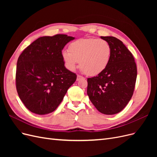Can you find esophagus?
I'll use <instances>...</instances> for the list:
<instances>
[{
  "instance_id": "obj_1",
  "label": "esophagus",
  "mask_w": 157,
  "mask_h": 157,
  "mask_svg": "<svg viewBox=\"0 0 157 157\" xmlns=\"http://www.w3.org/2000/svg\"><path fill=\"white\" fill-rule=\"evenodd\" d=\"M82 78H84V77H82V76H80V75H77V80H80V79H82Z\"/></svg>"
}]
</instances>
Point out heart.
I'll list each match as a JSON object with an SVG mask.
<instances>
[{"instance_id":"heart-1","label":"heart","mask_w":157,"mask_h":157,"mask_svg":"<svg viewBox=\"0 0 157 157\" xmlns=\"http://www.w3.org/2000/svg\"><path fill=\"white\" fill-rule=\"evenodd\" d=\"M111 52V46L107 40L86 38L71 42L69 51L62 52V58L68 69L74 71L80 62V69L85 74L96 76L107 68Z\"/></svg>"}]
</instances>
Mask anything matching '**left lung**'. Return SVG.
Masks as SVG:
<instances>
[{
    "label": "left lung",
    "mask_w": 157,
    "mask_h": 157,
    "mask_svg": "<svg viewBox=\"0 0 157 157\" xmlns=\"http://www.w3.org/2000/svg\"><path fill=\"white\" fill-rule=\"evenodd\" d=\"M101 38L111 46V59L101 73L87 79V94L99 112L115 115L126 106L134 94L137 67L134 56L121 40L114 36Z\"/></svg>",
    "instance_id": "left-lung-1"
}]
</instances>
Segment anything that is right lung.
I'll list each match as a JSON object with an SVG mask.
<instances>
[{"label":"right lung","mask_w":157,"mask_h":157,"mask_svg":"<svg viewBox=\"0 0 157 157\" xmlns=\"http://www.w3.org/2000/svg\"><path fill=\"white\" fill-rule=\"evenodd\" d=\"M75 39L58 34L37 39L19 56L16 86L21 101L30 111L46 115L54 111L77 79L65 67L62 51Z\"/></svg>","instance_id":"right-lung-1"}]
</instances>
